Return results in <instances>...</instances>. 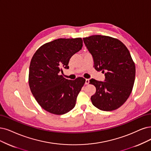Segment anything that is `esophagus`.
Segmentation results:
<instances>
[{"label": "esophagus", "mask_w": 151, "mask_h": 151, "mask_svg": "<svg viewBox=\"0 0 151 151\" xmlns=\"http://www.w3.org/2000/svg\"><path fill=\"white\" fill-rule=\"evenodd\" d=\"M89 83H90V80H89V79H86L85 80V85H88Z\"/></svg>", "instance_id": "34e87169"}]
</instances>
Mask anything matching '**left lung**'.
<instances>
[{"mask_svg":"<svg viewBox=\"0 0 151 151\" xmlns=\"http://www.w3.org/2000/svg\"><path fill=\"white\" fill-rule=\"evenodd\" d=\"M83 41L94 68L105 75L104 81L90 80L96 89L91 97L93 104L105 111L119 108L129 98L135 80V64L129 50L120 40L108 36L92 35Z\"/></svg>","mask_w":151,"mask_h":151,"instance_id":"left-lung-1","label":"left lung"}]
</instances>
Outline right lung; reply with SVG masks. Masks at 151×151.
Segmentation results:
<instances>
[{
  "label": "right lung",
  "mask_w": 151,
  "mask_h": 151,
  "mask_svg": "<svg viewBox=\"0 0 151 151\" xmlns=\"http://www.w3.org/2000/svg\"><path fill=\"white\" fill-rule=\"evenodd\" d=\"M82 47L81 38H58L43 45L33 55L29 67V86L37 103L48 112L61 115L75 107L85 79L67 80L61 73L63 68H69L70 59Z\"/></svg>",
  "instance_id": "obj_1"
}]
</instances>
